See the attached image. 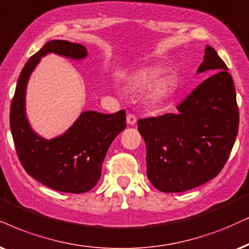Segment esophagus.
Segmentation results:
<instances>
[{
    "mask_svg": "<svg viewBox=\"0 0 249 249\" xmlns=\"http://www.w3.org/2000/svg\"><path fill=\"white\" fill-rule=\"evenodd\" d=\"M126 122L128 125H134L135 123H137V117H135V115L133 114H128L126 117Z\"/></svg>",
    "mask_w": 249,
    "mask_h": 249,
    "instance_id": "34e87169",
    "label": "esophagus"
}]
</instances>
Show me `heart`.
Wrapping results in <instances>:
<instances>
[{"instance_id":"b5f03b06","label":"heart","mask_w":249,"mask_h":249,"mask_svg":"<svg viewBox=\"0 0 249 249\" xmlns=\"http://www.w3.org/2000/svg\"><path fill=\"white\" fill-rule=\"evenodd\" d=\"M160 72H161V69L159 67L146 69V70L141 71L140 73H138L132 78V84H133L134 86H144V85L149 83L150 80H152L154 77L159 74ZM172 85H174L172 84V80L170 79L169 77H166V75H159V77H157L155 80L152 81V84H150V94H152L154 97H164L170 93Z\"/></svg>"}]
</instances>
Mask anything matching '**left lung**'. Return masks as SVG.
Wrapping results in <instances>:
<instances>
[{
  "mask_svg": "<svg viewBox=\"0 0 249 249\" xmlns=\"http://www.w3.org/2000/svg\"><path fill=\"white\" fill-rule=\"evenodd\" d=\"M213 73L178 105L177 114L138 121L146 143L147 177L157 190L179 193L215 178L239 127L235 88L224 61L207 47L197 72Z\"/></svg>",
  "mask_w": 249,
  "mask_h": 249,
  "instance_id": "left-lung-1",
  "label": "left lung"
}]
</instances>
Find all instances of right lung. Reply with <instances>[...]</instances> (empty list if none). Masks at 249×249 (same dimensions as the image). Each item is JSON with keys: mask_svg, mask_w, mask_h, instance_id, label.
I'll use <instances>...</instances> for the list:
<instances>
[{"mask_svg": "<svg viewBox=\"0 0 249 249\" xmlns=\"http://www.w3.org/2000/svg\"><path fill=\"white\" fill-rule=\"evenodd\" d=\"M48 53L80 59L87 56L79 43L48 41L31 56L21 70L10 107V128L18 159L31 177L55 191L80 194L101 178L102 163L110 144L126 127L125 110L105 115L85 111L67 133L45 140L34 133L25 116V90L31 72Z\"/></svg>", "mask_w": 249, "mask_h": 249, "instance_id": "1", "label": "right lung"}]
</instances>
